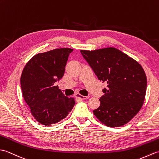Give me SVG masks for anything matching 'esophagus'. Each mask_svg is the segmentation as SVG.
Returning a JSON list of instances; mask_svg holds the SVG:
<instances>
[{
	"instance_id": "esophagus-1",
	"label": "esophagus",
	"mask_w": 159,
	"mask_h": 159,
	"mask_svg": "<svg viewBox=\"0 0 159 159\" xmlns=\"http://www.w3.org/2000/svg\"><path fill=\"white\" fill-rule=\"evenodd\" d=\"M76 97L78 99H79V100H85V99H87V98H89V96H82V95H80V94H79V93H77V94H76Z\"/></svg>"
}]
</instances>
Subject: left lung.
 <instances>
[{
  "label": "left lung",
  "instance_id": "obj_1",
  "mask_svg": "<svg viewBox=\"0 0 159 159\" xmlns=\"http://www.w3.org/2000/svg\"><path fill=\"white\" fill-rule=\"evenodd\" d=\"M102 83H107L100 98V105L93 114L107 126L127 124L142 107L147 89V78L143 67L120 50L106 48L93 51L80 50Z\"/></svg>",
  "mask_w": 159,
  "mask_h": 159
}]
</instances>
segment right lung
<instances>
[{
	"mask_svg": "<svg viewBox=\"0 0 159 159\" xmlns=\"http://www.w3.org/2000/svg\"><path fill=\"white\" fill-rule=\"evenodd\" d=\"M73 49L57 48L33 57L24 68L20 85L26 103L37 121L46 126L56 124L69 114L75 104L56 83L63 77Z\"/></svg>",
	"mask_w": 159,
	"mask_h": 159,
	"instance_id": "obj_1",
	"label": "right lung"
}]
</instances>
